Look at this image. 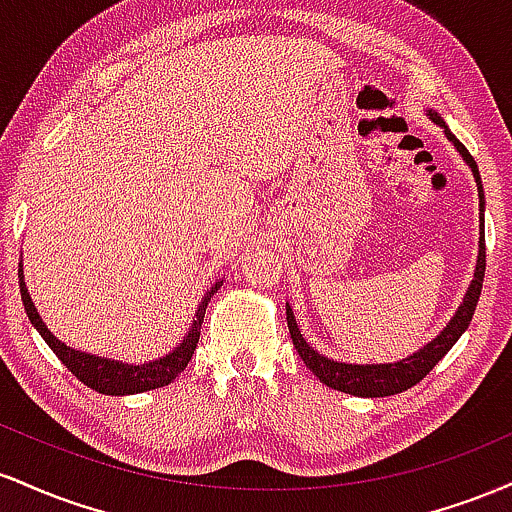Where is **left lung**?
<instances>
[{"instance_id": "left-lung-1", "label": "left lung", "mask_w": 512, "mask_h": 512, "mask_svg": "<svg viewBox=\"0 0 512 512\" xmlns=\"http://www.w3.org/2000/svg\"><path fill=\"white\" fill-rule=\"evenodd\" d=\"M428 120H433L436 125L443 129L445 137L450 139L452 146L457 149V154L462 156V161L472 168L474 182H477V192H479V255H477V267H474V276L469 281L467 293H464L462 303L457 305L455 315L450 317L448 325L436 334V339L421 346L419 351L407 358H399V361H390V363H344L337 361V358H327L325 354L310 346L305 342V337L298 330L296 315H293L291 305L286 303V322H289V332L293 339V346L301 354L303 363L308 366L313 373L320 378V383H325L332 390L346 392V395L354 397H390L397 395V392L409 390L416 383L426 378L431 373L433 366L443 358L448 351L455 346L457 339L462 337L464 330L472 322L474 310H477V301L481 296V284H484V272H486V245H484V187H481V175L477 168V161H474L472 154L464 149V144L455 134L450 132L445 120L440 117L436 110L428 108L426 110Z\"/></svg>"}]
</instances>
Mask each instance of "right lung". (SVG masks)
Returning a JSON list of instances; mask_svg holds the SVG:
<instances>
[{"label": "right lung", "instance_id": "add662e5", "mask_svg": "<svg viewBox=\"0 0 512 512\" xmlns=\"http://www.w3.org/2000/svg\"><path fill=\"white\" fill-rule=\"evenodd\" d=\"M19 281H21V301L23 308H26L28 320L35 330L40 332V337L48 342V346L55 351V356L67 366L81 383L91 387V390L101 392V395H139V392L146 390H158V387L173 383L175 378L187 368V363L192 361V354H195L197 342H199V330H202L204 313H207V305L214 293L221 289L223 279L216 281L211 289L204 293L202 303L197 305L195 317H192L190 332L182 337V342L175 346L173 351H168L166 356L154 358V361L144 363H125L117 361V358L108 356H96L88 354V351L74 349V346H67L62 339H57L55 334L48 330V325L40 317L38 308H35L31 293L26 289V281H23V262H19Z\"/></svg>", "mask_w": 512, "mask_h": 512}]
</instances>
